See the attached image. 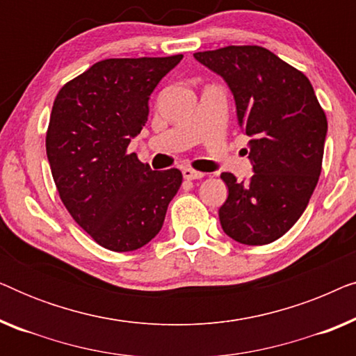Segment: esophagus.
I'll list each match as a JSON object with an SVG mask.
<instances>
[{
  "mask_svg": "<svg viewBox=\"0 0 356 356\" xmlns=\"http://www.w3.org/2000/svg\"><path fill=\"white\" fill-rule=\"evenodd\" d=\"M183 177L186 179H202L204 177H206V173L197 172V170H193V168H184Z\"/></svg>",
  "mask_w": 356,
  "mask_h": 356,
  "instance_id": "34e87169",
  "label": "esophagus"
}]
</instances>
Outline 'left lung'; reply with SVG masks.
<instances>
[{
	"instance_id": "left-lung-1",
	"label": "left lung",
	"mask_w": 356,
	"mask_h": 356,
	"mask_svg": "<svg viewBox=\"0 0 356 356\" xmlns=\"http://www.w3.org/2000/svg\"><path fill=\"white\" fill-rule=\"evenodd\" d=\"M194 58L225 79L238 123L251 138L250 181L220 175L228 186L220 225L243 245H269L295 225L313 196L327 118L308 77L267 48L230 45Z\"/></svg>"
}]
</instances>
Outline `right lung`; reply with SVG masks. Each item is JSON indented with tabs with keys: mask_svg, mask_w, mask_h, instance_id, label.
Masks as SVG:
<instances>
[{
	"mask_svg": "<svg viewBox=\"0 0 356 356\" xmlns=\"http://www.w3.org/2000/svg\"><path fill=\"white\" fill-rule=\"evenodd\" d=\"M181 58L99 61L53 102L45 144L58 194L77 225L110 251L147 245L181 186L178 168L155 172L128 154L147 121L150 94Z\"/></svg>",
	"mask_w": 356,
	"mask_h": 356,
	"instance_id": "1",
	"label": "right lung"
}]
</instances>
